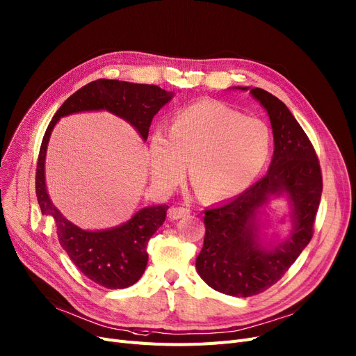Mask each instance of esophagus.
<instances>
[{
  "label": "esophagus",
  "mask_w": 356,
  "mask_h": 356,
  "mask_svg": "<svg viewBox=\"0 0 356 356\" xmlns=\"http://www.w3.org/2000/svg\"><path fill=\"white\" fill-rule=\"evenodd\" d=\"M170 220H180V218H186V216L191 215V209L184 208V207H172L167 212Z\"/></svg>",
  "instance_id": "1"
}]
</instances>
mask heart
<instances>
[{
  "label": "heart",
  "mask_w": 356,
  "mask_h": 356,
  "mask_svg": "<svg viewBox=\"0 0 356 356\" xmlns=\"http://www.w3.org/2000/svg\"><path fill=\"white\" fill-rule=\"evenodd\" d=\"M270 147L272 135L265 122L205 100L177 112L168 135L160 129L151 134L148 164L154 183L170 189L183 180L191 163L197 192L209 200H225L259 177Z\"/></svg>",
  "instance_id": "obj_1"
}]
</instances>
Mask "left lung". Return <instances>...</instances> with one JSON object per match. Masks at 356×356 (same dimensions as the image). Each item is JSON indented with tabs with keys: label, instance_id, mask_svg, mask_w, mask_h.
<instances>
[{
	"label": "left lung",
	"instance_id": "left-lung-1",
	"mask_svg": "<svg viewBox=\"0 0 356 356\" xmlns=\"http://www.w3.org/2000/svg\"><path fill=\"white\" fill-rule=\"evenodd\" d=\"M236 88L250 90L268 112L273 157L264 179L227 204L205 211L207 231L196 270L215 291L245 298L280 281L310 243L323 179L316 151L288 107L261 88ZM272 195L287 196L293 229L286 241L265 246L258 216Z\"/></svg>",
	"mask_w": 356,
	"mask_h": 356
}]
</instances>
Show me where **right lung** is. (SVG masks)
Masks as SVG:
<instances>
[{
	"label": "right lung",
	"instance_id": "obj_1",
	"mask_svg": "<svg viewBox=\"0 0 356 356\" xmlns=\"http://www.w3.org/2000/svg\"><path fill=\"white\" fill-rule=\"evenodd\" d=\"M172 99L173 92L152 84L100 79L70 96L54 115L44 132L36 168L38 204L43 215L54 216L58 240L72 264L100 286L123 289L138 282L147 268V244L163 225L168 207L143 208L129 221L107 229L87 231L76 227L56 209L46 189L44 159L52 129L64 116L106 111L129 122L147 141L152 118Z\"/></svg>",
	"mask_w": 356,
	"mask_h": 356
}]
</instances>
